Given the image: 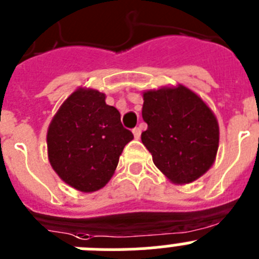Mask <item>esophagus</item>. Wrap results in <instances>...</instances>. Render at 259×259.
Here are the masks:
<instances>
[{
	"mask_svg": "<svg viewBox=\"0 0 259 259\" xmlns=\"http://www.w3.org/2000/svg\"><path fill=\"white\" fill-rule=\"evenodd\" d=\"M132 132H134L135 139H140V135H141V130H140V128H139V127L134 128V130H132Z\"/></svg>",
	"mask_w": 259,
	"mask_h": 259,
	"instance_id": "obj_1",
	"label": "esophagus"
}]
</instances>
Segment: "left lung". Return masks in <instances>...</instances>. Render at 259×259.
<instances>
[{
  "label": "left lung",
  "instance_id": "8db88e82",
  "mask_svg": "<svg viewBox=\"0 0 259 259\" xmlns=\"http://www.w3.org/2000/svg\"><path fill=\"white\" fill-rule=\"evenodd\" d=\"M141 141L153 162L174 184L197 180L212 166L219 146V125L210 107L179 84L146 91Z\"/></svg>",
  "mask_w": 259,
  "mask_h": 259
}]
</instances>
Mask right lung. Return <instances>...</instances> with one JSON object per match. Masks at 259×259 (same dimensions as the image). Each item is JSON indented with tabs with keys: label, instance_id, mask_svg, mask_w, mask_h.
Segmentation results:
<instances>
[{
	"label": "right lung",
	"instance_id": "obj_1",
	"mask_svg": "<svg viewBox=\"0 0 259 259\" xmlns=\"http://www.w3.org/2000/svg\"><path fill=\"white\" fill-rule=\"evenodd\" d=\"M105 93L77 88L61 105L48 128V157L66 184L84 193L104 188L134 139Z\"/></svg>",
	"mask_w": 259,
	"mask_h": 259
}]
</instances>
